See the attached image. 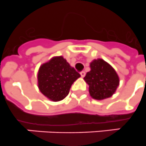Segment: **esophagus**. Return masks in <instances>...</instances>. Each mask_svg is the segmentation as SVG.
I'll list each match as a JSON object with an SVG mask.
<instances>
[{"mask_svg": "<svg viewBox=\"0 0 146 146\" xmlns=\"http://www.w3.org/2000/svg\"><path fill=\"white\" fill-rule=\"evenodd\" d=\"M80 74H81V77H84L85 75H86V73H85V71H84V70H83V71H81V73H80Z\"/></svg>", "mask_w": 146, "mask_h": 146, "instance_id": "esophagus-1", "label": "esophagus"}]
</instances>
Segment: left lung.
<instances>
[{"instance_id":"left-lung-1","label":"left lung","mask_w":146,"mask_h":146,"mask_svg":"<svg viewBox=\"0 0 146 146\" xmlns=\"http://www.w3.org/2000/svg\"><path fill=\"white\" fill-rule=\"evenodd\" d=\"M90 68L91 70L84 78L89 84L92 98L103 100L111 97L119 84V76L115 70L102 59L93 60Z\"/></svg>"}]
</instances>
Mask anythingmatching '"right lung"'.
Returning <instances> with one entry per match:
<instances>
[{"instance_id": "1", "label": "right lung", "mask_w": 146, "mask_h": 146, "mask_svg": "<svg viewBox=\"0 0 146 146\" xmlns=\"http://www.w3.org/2000/svg\"><path fill=\"white\" fill-rule=\"evenodd\" d=\"M80 76L62 56L55 57L39 68L38 88L46 98L57 102L68 96L72 84Z\"/></svg>"}]
</instances>
